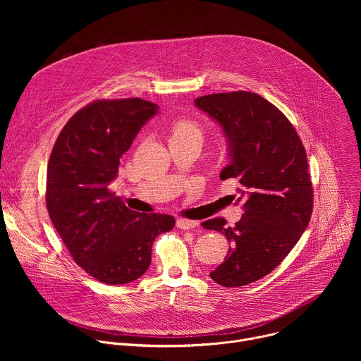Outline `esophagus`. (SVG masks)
<instances>
[{
  "instance_id": "1",
  "label": "esophagus",
  "mask_w": 361,
  "mask_h": 361,
  "mask_svg": "<svg viewBox=\"0 0 361 361\" xmlns=\"http://www.w3.org/2000/svg\"><path fill=\"white\" fill-rule=\"evenodd\" d=\"M198 226V221H192V220H187V219H178L177 220V227L181 230H192Z\"/></svg>"
}]
</instances>
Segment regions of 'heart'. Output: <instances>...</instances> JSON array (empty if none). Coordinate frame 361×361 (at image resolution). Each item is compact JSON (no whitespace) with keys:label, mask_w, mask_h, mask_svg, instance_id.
Segmentation results:
<instances>
[{"label":"heart","mask_w":361,"mask_h":361,"mask_svg":"<svg viewBox=\"0 0 361 361\" xmlns=\"http://www.w3.org/2000/svg\"><path fill=\"white\" fill-rule=\"evenodd\" d=\"M197 137L201 138V128L191 120L177 118L171 126V138Z\"/></svg>","instance_id":"obj_1"}]
</instances>
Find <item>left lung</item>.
Wrapping results in <instances>:
<instances>
[{
    "label": "left lung",
    "instance_id": "obj_1",
    "mask_svg": "<svg viewBox=\"0 0 361 361\" xmlns=\"http://www.w3.org/2000/svg\"><path fill=\"white\" fill-rule=\"evenodd\" d=\"M227 137L228 157L221 180L237 178L244 214L234 227L224 219L201 223L223 233L231 247L210 277L241 287L271 273L297 244L313 212L307 154L288 118L255 92L233 91L195 98Z\"/></svg>",
    "mask_w": 361,
    "mask_h": 361
}]
</instances>
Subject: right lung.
<instances>
[{
  "label": "right lung",
  "instance_id": "add662e5",
  "mask_svg": "<svg viewBox=\"0 0 361 361\" xmlns=\"http://www.w3.org/2000/svg\"><path fill=\"white\" fill-rule=\"evenodd\" d=\"M159 106L141 98L97 99L61 130L47 167L45 202L74 262L101 283L118 286L151 264L156 237L170 231L169 214L130 210L109 185L120 159Z\"/></svg>",
  "mask_w": 361,
  "mask_h": 361
}]
</instances>
